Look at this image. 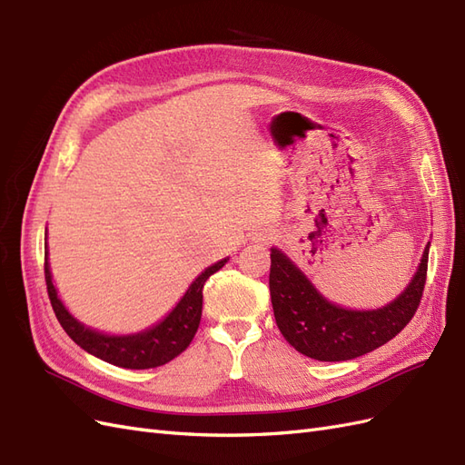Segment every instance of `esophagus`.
Instances as JSON below:
<instances>
[{
    "label": "esophagus",
    "instance_id": "esophagus-1",
    "mask_svg": "<svg viewBox=\"0 0 465 465\" xmlns=\"http://www.w3.org/2000/svg\"><path fill=\"white\" fill-rule=\"evenodd\" d=\"M273 234H262V238H260V241L263 242V244H272L273 242Z\"/></svg>",
    "mask_w": 465,
    "mask_h": 465
}]
</instances>
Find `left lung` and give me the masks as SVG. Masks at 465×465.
Masks as SVG:
<instances>
[{
  "mask_svg": "<svg viewBox=\"0 0 465 465\" xmlns=\"http://www.w3.org/2000/svg\"><path fill=\"white\" fill-rule=\"evenodd\" d=\"M429 246L403 294L378 311H345L328 302L297 265L272 248L270 292L279 331L299 353L316 361H349L393 340L415 316L427 283Z\"/></svg>",
  "mask_w": 465,
  "mask_h": 465,
  "instance_id": "left-lung-1",
  "label": "left lung"
}]
</instances>
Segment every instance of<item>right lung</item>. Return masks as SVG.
I'll use <instances>...</instances> for the list:
<instances>
[{
    "instance_id": "obj_1",
    "label": "right lung",
    "mask_w": 465,
    "mask_h": 465,
    "mask_svg": "<svg viewBox=\"0 0 465 465\" xmlns=\"http://www.w3.org/2000/svg\"><path fill=\"white\" fill-rule=\"evenodd\" d=\"M224 263H227V258L207 267V270L190 285V289L176 304L174 311L168 314L159 326H154L153 330H147L143 333L125 337L103 335L98 331H93L85 326H81V323L65 311V306L58 299V292H55L52 283L48 252L45 260V279L55 318H58L65 333L72 337L79 347H83L87 353L98 359H103L110 364H116V367L139 371L161 367V364H166L168 361L178 357L182 351L188 349L195 331L200 328L205 281L215 272H219Z\"/></svg>"
}]
</instances>
